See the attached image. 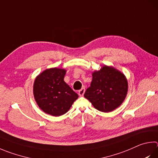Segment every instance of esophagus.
Returning a JSON list of instances; mask_svg holds the SVG:
<instances>
[{"instance_id": "obj_1", "label": "esophagus", "mask_w": 158, "mask_h": 158, "mask_svg": "<svg viewBox=\"0 0 158 158\" xmlns=\"http://www.w3.org/2000/svg\"><path fill=\"white\" fill-rule=\"evenodd\" d=\"M84 93H85V88H82L81 90L79 91V95L80 97H82L84 94Z\"/></svg>"}]
</instances>
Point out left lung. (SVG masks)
<instances>
[{
  "label": "left lung",
  "instance_id": "1",
  "mask_svg": "<svg viewBox=\"0 0 158 158\" xmlns=\"http://www.w3.org/2000/svg\"><path fill=\"white\" fill-rule=\"evenodd\" d=\"M93 80L84 94L97 110L109 113L121 105L128 93L126 76L116 68L104 65L93 72Z\"/></svg>",
  "mask_w": 158,
  "mask_h": 158
}]
</instances>
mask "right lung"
<instances>
[{"instance_id":"obj_1","label":"right lung","mask_w":158,"mask_h":158,"mask_svg":"<svg viewBox=\"0 0 158 158\" xmlns=\"http://www.w3.org/2000/svg\"><path fill=\"white\" fill-rule=\"evenodd\" d=\"M65 73L66 70L62 68H49L34 80V99L39 107L50 115L59 117L66 113L79 97L64 81Z\"/></svg>"}]
</instances>
